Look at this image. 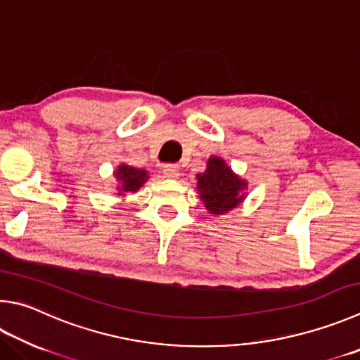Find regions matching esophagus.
<instances>
[{
    "instance_id": "esophagus-1",
    "label": "esophagus",
    "mask_w": 360,
    "mask_h": 360,
    "mask_svg": "<svg viewBox=\"0 0 360 360\" xmlns=\"http://www.w3.org/2000/svg\"><path fill=\"white\" fill-rule=\"evenodd\" d=\"M163 176L168 179H178L179 178V168L176 165H172V163H167V165H163Z\"/></svg>"
}]
</instances>
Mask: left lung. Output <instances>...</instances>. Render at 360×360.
Instances as JSON below:
<instances>
[{"instance_id":"1","label":"left lung","mask_w":360,"mask_h":360,"mask_svg":"<svg viewBox=\"0 0 360 360\" xmlns=\"http://www.w3.org/2000/svg\"><path fill=\"white\" fill-rule=\"evenodd\" d=\"M247 187L248 182L219 155H211L205 172L197 174L198 197L212 215H224L238 207L247 198Z\"/></svg>"}]
</instances>
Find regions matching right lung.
Here are the masks:
<instances>
[{"label": "right lung", "instance_id": "1", "mask_svg": "<svg viewBox=\"0 0 360 360\" xmlns=\"http://www.w3.org/2000/svg\"><path fill=\"white\" fill-rule=\"evenodd\" d=\"M117 181V197H124L126 193H135L149 179V174L145 168H135L127 163H120L113 172Z\"/></svg>", "mask_w": 360, "mask_h": 360}]
</instances>
